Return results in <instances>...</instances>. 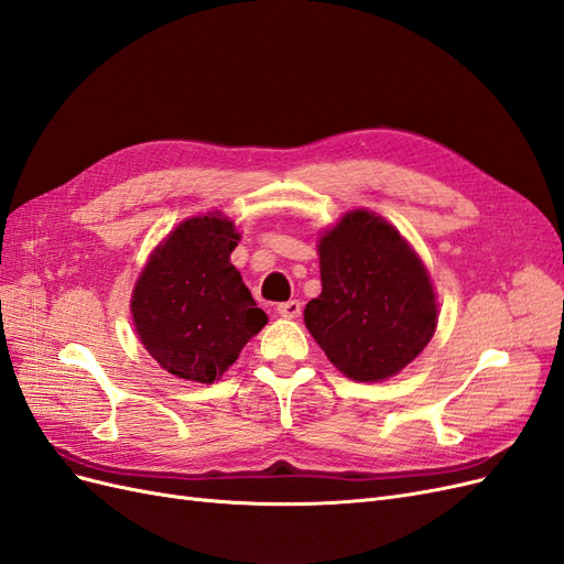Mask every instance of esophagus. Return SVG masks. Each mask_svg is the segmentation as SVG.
Returning <instances> with one entry per match:
<instances>
[{
    "instance_id": "1",
    "label": "esophagus",
    "mask_w": 564,
    "mask_h": 564,
    "mask_svg": "<svg viewBox=\"0 0 564 564\" xmlns=\"http://www.w3.org/2000/svg\"><path fill=\"white\" fill-rule=\"evenodd\" d=\"M278 313L282 317H299L301 315V303L299 301H284V303H278Z\"/></svg>"
}]
</instances>
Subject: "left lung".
Listing matches in <instances>:
<instances>
[{"mask_svg":"<svg viewBox=\"0 0 564 564\" xmlns=\"http://www.w3.org/2000/svg\"><path fill=\"white\" fill-rule=\"evenodd\" d=\"M322 294L305 327L352 381L395 377L437 327L435 292L416 251L373 212H348L319 237Z\"/></svg>","mask_w":564,"mask_h":564,"instance_id":"obj_1","label":"left lung"}]
</instances>
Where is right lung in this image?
I'll return each mask as SVG.
<instances>
[{
	"mask_svg": "<svg viewBox=\"0 0 564 564\" xmlns=\"http://www.w3.org/2000/svg\"><path fill=\"white\" fill-rule=\"evenodd\" d=\"M237 242L224 214L187 218L150 253L133 286L135 334L178 379L214 383L265 327L268 315L230 263Z\"/></svg>",
	"mask_w": 564,
	"mask_h": 564,
	"instance_id": "1",
	"label": "right lung"
}]
</instances>
